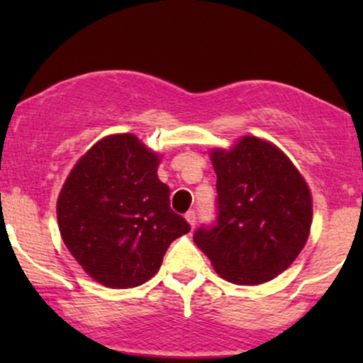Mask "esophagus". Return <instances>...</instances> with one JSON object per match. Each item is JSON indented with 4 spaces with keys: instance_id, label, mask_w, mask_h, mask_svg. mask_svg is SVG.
<instances>
[{
    "instance_id": "1",
    "label": "esophagus",
    "mask_w": 363,
    "mask_h": 363,
    "mask_svg": "<svg viewBox=\"0 0 363 363\" xmlns=\"http://www.w3.org/2000/svg\"><path fill=\"white\" fill-rule=\"evenodd\" d=\"M186 220H187V223L191 225V228H194V225H196V211L194 210H189L186 213Z\"/></svg>"
}]
</instances>
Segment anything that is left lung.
<instances>
[{"label":"left lung","instance_id":"1","mask_svg":"<svg viewBox=\"0 0 363 363\" xmlns=\"http://www.w3.org/2000/svg\"><path fill=\"white\" fill-rule=\"evenodd\" d=\"M216 218L194 232L215 272L237 285L273 280L295 261L312 223L309 187L285 153L254 136L213 150Z\"/></svg>","mask_w":363,"mask_h":363}]
</instances>
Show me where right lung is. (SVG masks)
<instances>
[{
  "label": "right lung",
  "mask_w": 363,
  "mask_h": 363,
  "mask_svg": "<svg viewBox=\"0 0 363 363\" xmlns=\"http://www.w3.org/2000/svg\"><path fill=\"white\" fill-rule=\"evenodd\" d=\"M158 157L135 135H112L80 158L57 199L66 247L94 280L111 289L148 281L177 237L191 230L170 210L157 177Z\"/></svg>",
  "instance_id": "add662e5"
}]
</instances>
